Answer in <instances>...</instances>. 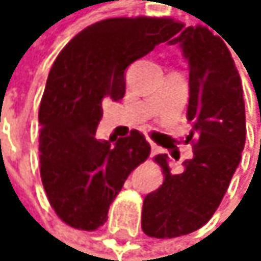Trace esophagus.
<instances>
[{
	"label": "esophagus",
	"mask_w": 261,
	"mask_h": 261,
	"mask_svg": "<svg viewBox=\"0 0 261 261\" xmlns=\"http://www.w3.org/2000/svg\"><path fill=\"white\" fill-rule=\"evenodd\" d=\"M150 147H152V155H155V153H156V147H155L153 144H152V145H150Z\"/></svg>",
	"instance_id": "1"
}]
</instances>
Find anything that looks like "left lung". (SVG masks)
<instances>
[{"label":"left lung","instance_id":"left-lung-1","mask_svg":"<svg viewBox=\"0 0 261 261\" xmlns=\"http://www.w3.org/2000/svg\"><path fill=\"white\" fill-rule=\"evenodd\" d=\"M180 24L169 45H180L189 67L188 120L193 158L172 174L167 155L155 156L164 180L144 199L142 230L175 238L205 225L218 210L241 160L246 113L241 78L227 45L205 26ZM175 36V34H174Z\"/></svg>","mask_w":261,"mask_h":261}]
</instances>
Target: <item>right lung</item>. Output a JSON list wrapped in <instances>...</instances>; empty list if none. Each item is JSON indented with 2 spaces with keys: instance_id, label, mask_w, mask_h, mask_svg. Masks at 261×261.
I'll return each instance as SVG.
<instances>
[{
  "instance_id": "1",
  "label": "right lung",
  "mask_w": 261,
  "mask_h": 261,
  "mask_svg": "<svg viewBox=\"0 0 261 261\" xmlns=\"http://www.w3.org/2000/svg\"><path fill=\"white\" fill-rule=\"evenodd\" d=\"M170 18H108L78 33L56 58L39 109L40 177L49 205L70 227L95 230L150 145L133 129L95 138L103 103L125 95V70L177 33Z\"/></svg>"
}]
</instances>
